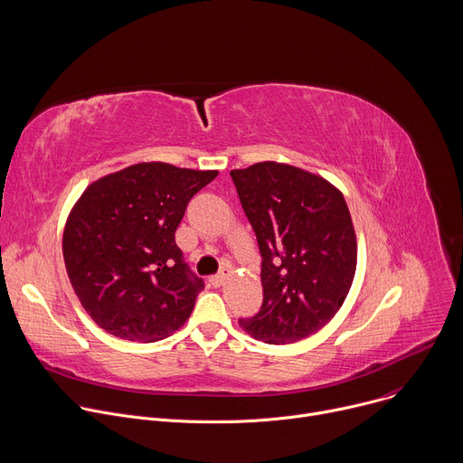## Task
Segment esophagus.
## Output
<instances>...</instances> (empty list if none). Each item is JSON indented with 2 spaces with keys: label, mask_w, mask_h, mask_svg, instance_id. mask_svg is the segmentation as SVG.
<instances>
[{
  "label": "esophagus",
  "mask_w": 463,
  "mask_h": 463,
  "mask_svg": "<svg viewBox=\"0 0 463 463\" xmlns=\"http://www.w3.org/2000/svg\"><path fill=\"white\" fill-rule=\"evenodd\" d=\"M229 277H231V269H229V268H225L222 273H218V275L211 277V284H213L214 288H220V286H223V284L229 280Z\"/></svg>",
  "instance_id": "1"
}]
</instances>
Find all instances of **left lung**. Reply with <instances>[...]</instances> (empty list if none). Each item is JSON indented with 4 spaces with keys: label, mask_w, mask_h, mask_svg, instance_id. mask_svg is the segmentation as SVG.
I'll return each mask as SVG.
<instances>
[{
    "label": "left lung",
    "mask_w": 463,
    "mask_h": 463,
    "mask_svg": "<svg viewBox=\"0 0 463 463\" xmlns=\"http://www.w3.org/2000/svg\"><path fill=\"white\" fill-rule=\"evenodd\" d=\"M261 254L263 302L245 332L268 345L317 334L341 309L357 268V238L343 192L307 170L263 161L232 170Z\"/></svg>",
    "instance_id": "obj_1"
}]
</instances>
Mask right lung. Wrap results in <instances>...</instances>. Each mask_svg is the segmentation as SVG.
<instances>
[{
	"mask_svg": "<svg viewBox=\"0 0 463 463\" xmlns=\"http://www.w3.org/2000/svg\"><path fill=\"white\" fill-rule=\"evenodd\" d=\"M218 170L137 163L93 181L63 229L65 271L104 332L137 343L168 337L203 289L175 243L194 194Z\"/></svg>",
	"mask_w": 463,
	"mask_h": 463,
	"instance_id": "right-lung-1",
	"label": "right lung"
}]
</instances>
